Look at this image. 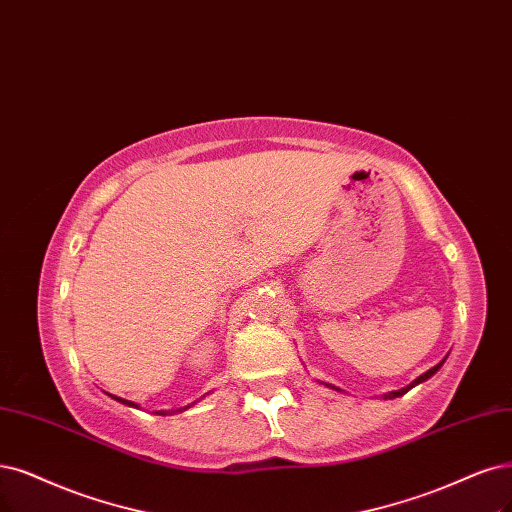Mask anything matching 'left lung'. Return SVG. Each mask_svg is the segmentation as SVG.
Wrapping results in <instances>:
<instances>
[{"label":"left lung","instance_id":"8db88e82","mask_svg":"<svg viewBox=\"0 0 512 512\" xmlns=\"http://www.w3.org/2000/svg\"><path fill=\"white\" fill-rule=\"evenodd\" d=\"M445 358H447V356H445ZM445 358H443V361H441L439 365H434L432 369H428L426 373H422V375L418 377V380H413V382H411L409 386H405V388H401V390H392V392L384 394V396H382V399H384V401H390V399H399V396H403L405 392H409V390H411L413 386H418V384L426 382V380H428V377H432L434 373H437V371H439V369L443 367V363H445ZM320 384H325V386H327V388H331V390H337V392H342V390H339V388H337V386H333V384H327V382H320Z\"/></svg>","mask_w":512,"mask_h":512}]
</instances>
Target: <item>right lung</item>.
Here are the masks:
<instances>
[{
    "instance_id": "obj_1",
    "label": "right lung",
    "mask_w": 512,
    "mask_h": 512,
    "mask_svg": "<svg viewBox=\"0 0 512 512\" xmlns=\"http://www.w3.org/2000/svg\"><path fill=\"white\" fill-rule=\"evenodd\" d=\"M113 401H118V403H122V405H128V407H135V409H139V405L137 403H132V401H126V399H120V396H113V394H109ZM194 405V403H192ZM192 405H187V407H192ZM187 407H181V409H173V411H156L158 415H173V413H181V411H185Z\"/></svg>"
}]
</instances>
